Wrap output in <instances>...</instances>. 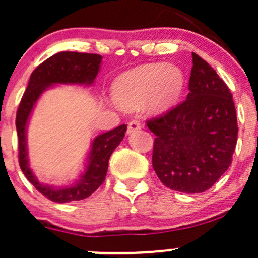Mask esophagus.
Here are the masks:
<instances>
[{
    "label": "esophagus",
    "mask_w": 258,
    "mask_h": 258,
    "mask_svg": "<svg viewBox=\"0 0 258 258\" xmlns=\"http://www.w3.org/2000/svg\"><path fill=\"white\" fill-rule=\"evenodd\" d=\"M141 128V122L139 119H132L131 122L128 123V128H127V134L131 135L134 132H136L137 130Z\"/></svg>",
    "instance_id": "34e87169"
}]
</instances>
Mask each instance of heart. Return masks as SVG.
Listing matches in <instances>:
<instances>
[{"label": "heart", "instance_id": "b5f03b06", "mask_svg": "<svg viewBox=\"0 0 258 258\" xmlns=\"http://www.w3.org/2000/svg\"><path fill=\"white\" fill-rule=\"evenodd\" d=\"M183 85L184 77L178 67L151 63L119 75L112 85V95L123 108H136L145 102L152 112H163L175 105Z\"/></svg>", "mask_w": 258, "mask_h": 258}]
</instances>
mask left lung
Wrapping results in <instances>:
<instances>
[{
    "instance_id": "obj_1",
    "label": "left lung",
    "mask_w": 258,
    "mask_h": 258,
    "mask_svg": "<svg viewBox=\"0 0 258 258\" xmlns=\"http://www.w3.org/2000/svg\"><path fill=\"white\" fill-rule=\"evenodd\" d=\"M192 63L186 100L146 123L156 136L152 166L161 182L173 191L201 194L230 167L238 126L227 85L196 53Z\"/></svg>"
}]
</instances>
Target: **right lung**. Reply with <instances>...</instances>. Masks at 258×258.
<instances>
[{
	"label": "right lung",
	"instance_id": "right-lung-1",
	"mask_svg": "<svg viewBox=\"0 0 258 258\" xmlns=\"http://www.w3.org/2000/svg\"><path fill=\"white\" fill-rule=\"evenodd\" d=\"M102 57L96 53H81V52H58L43 61L31 74L28 86L21 98L16 114V128L18 136V162L26 178L35 186L40 194L48 200L58 204L80 201L91 196L103 183L107 173L108 160L114 148L123 140L127 126L121 124L111 131L100 135L92 141L86 171L80 181L72 186L63 188H54L47 186L36 178L28 166L27 142H26V127L30 114L36 102L52 85L57 83H77V85H92L100 70Z\"/></svg>",
	"mask_w": 258,
	"mask_h": 258
}]
</instances>
